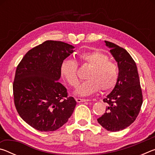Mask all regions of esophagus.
<instances>
[{"instance_id":"1","label":"esophagus","mask_w":155,"mask_h":155,"mask_svg":"<svg viewBox=\"0 0 155 155\" xmlns=\"http://www.w3.org/2000/svg\"><path fill=\"white\" fill-rule=\"evenodd\" d=\"M90 101L89 99H83V98H76V101H77V103H82V102H85V101Z\"/></svg>"}]
</instances>
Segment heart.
Returning a JSON list of instances; mask_svg holds the SVG:
<instances>
[{
  "label": "heart",
  "mask_w": 155,
  "mask_h": 155,
  "mask_svg": "<svg viewBox=\"0 0 155 155\" xmlns=\"http://www.w3.org/2000/svg\"><path fill=\"white\" fill-rule=\"evenodd\" d=\"M78 59L82 65L90 67L86 74L87 80L77 89L78 95L89 96L99 89L101 91H107L114 88L118 81V66L107 54L99 51H88L80 54ZM60 70L62 77L70 85L76 87L78 85V64L74 60H64Z\"/></svg>",
  "instance_id": "obj_1"
}]
</instances>
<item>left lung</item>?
<instances>
[{"instance_id": "left-lung-1", "label": "left lung", "mask_w": 155, "mask_h": 155, "mask_svg": "<svg viewBox=\"0 0 155 155\" xmlns=\"http://www.w3.org/2000/svg\"><path fill=\"white\" fill-rule=\"evenodd\" d=\"M106 45L117 62L118 81L104 103L105 113L97 119L102 127L112 132L124 129L137 118L143 103L140 78L135 62L124 48L108 41Z\"/></svg>"}]
</instances>
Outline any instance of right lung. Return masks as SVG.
<instances>
[{
  "mask_svg": "<svg viewBox=\"0 0 155 155\" xmlns=\"http://www.w3.org/2000/svg\"><path fill=\"white\" fill-rule=\"evenodd\" d=\"M74 47L48 40L26 53L18 65L13 83L18 114L31 127L54 131L68 122L77 102L58 80L61 65Z\"/></svg>",
  "mask_w": 155,
  "mask_h": 155,
  "instance_id": "right-lung-1",
  "label": "right lung"
}]
</instances>
